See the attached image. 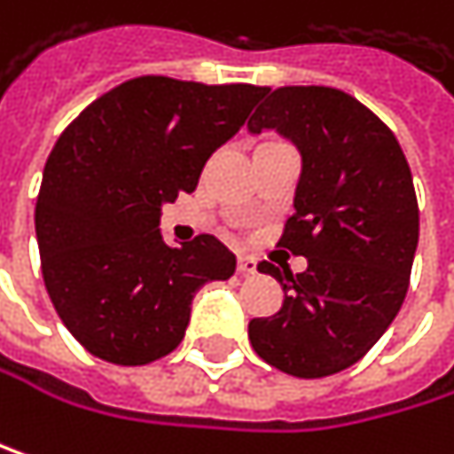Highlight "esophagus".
Returning a JSON list of instances; mask_svg holds the SVG:
<instances>
[{
  "label": "esophagus",
  "instance_id": "34e87169",
  "mask_svg": "<svg viewBox=\"0 0 454 454\" xmlns=\"http://www.w3.org/2000/svg\"><path fill=\"white\" fill-rule=\"evenodd\" d=\"M258 271V261L250 258V255H239V274L242 277H253Z\"/></svg>",
  "mask_w": 454,
  "mask_h": 454
}]
</instances>
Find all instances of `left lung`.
<instances>
[{
	"label": "left lung",
	"mask_w": 454,
	"mask_h": 454,
	"mask_svg": "<svg viewBox=\"0 0 454 454\" xmlns=\"http://www.w3.org/2000/svg\"><path fill=\"white\" fill-rule=\"evenodd\" d=\"M247 127L301 148L295 212L277 247L309 258L303 274L258 263L285 301L250 322V343L295 378L343 372L391 327L410 287L420 237L410 164L388 124L335 87H279Z\"/></svg>",
	"instance_id": "1"
}]
</instances>
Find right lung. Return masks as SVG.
I'll use <instances>...</instances> for the list:
<instances>
[{
  "mask_svg": "<svg viewBox=\"0 0 454 454\" xmlns=\"http://www.w3.org/2000/svg\"><path fill=\"white\" fill-rule=\"evenodd\" d=\"M266 92L135 76L60 132L36 196V242L47 295L92 356L121 367L167 356L196 290L234 274L237 255L209 234L161 242L159 215L196 188L212 151Z\"/></svg>",
  "mask_w": 454,
  "mask_h": 454,
  "instance_id": "add662e5",
  "label": "right lung"
}]
</instances>
